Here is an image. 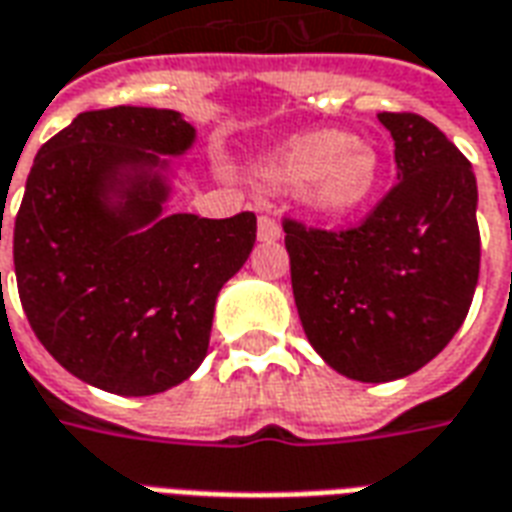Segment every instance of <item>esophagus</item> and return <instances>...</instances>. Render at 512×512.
Returning <instances> with one entry per match:
<instances>
[{
    "mask_svg": "<svg viewBox=\"0 0 512 512\" xmlns=\"http://www.w3.org/2000/svg\"><path fill=\"white\" fill-rule=\"evenodd\" d=\"M283 237V229L278 220L272 218V215H261L259 218V240L261 242H275Z\"/></svg>",
    "mask_w": 512,
    "mask_h": 512,
    "instance_id": "1",
    "label": "esophagus"
}]
</instances>
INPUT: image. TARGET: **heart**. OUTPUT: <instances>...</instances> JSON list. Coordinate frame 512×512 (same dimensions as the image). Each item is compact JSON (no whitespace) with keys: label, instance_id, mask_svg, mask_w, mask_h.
I'll list each match as a JSON object with an SVG mask.
<instances>
[{"label":"heart","instance_id":"obj_1","mask_svg":"<svg viewBox=\"0 0 512 512\" xmlns=\"http://www.w3.org/2000/svg\"><path fill=\"white\" fill-rule=\"evenodd\" d=\"M264 179L283 190H297L308 210L343 218L374 196L382 160L368 141L343 130H313L289 138L264 160Z\"/></svg>","mask_w":512,"mask_h":512}]
</instances>
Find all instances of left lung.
I'll return each instance as SVG.
<instances>
[{"instance_id":"left-lung-1","label":"left lung","mask_w":512,"mask_h":512,"mask_svg":"<svg viewBox=\"0 0 512 512\" xmlns=\"http://www.w3.org/2000/svg\"><path fill=\"white\" fill-rule=\"evenodd\" d=\"M398 185L354 229L286 218L302 330L322 360L357 382L420 371L464 324L477 272V182L461 149L420 114L382 111Z\"/></svg>"}]
</instances>
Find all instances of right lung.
<instances>
[{
	"instance_id": "1",
	"label": "right lung",
	"mask_w": 512,
	"mask_h": 512,
	"mask_svg": "<svg viewBox=\"0 0 512 512\" xmlns=\"http://www.w3.org/2000/svg\"><path fill=\"white\" fill-rule=\"evenodd\" d=\"M193 141L196 128L171 108L84 111L26 177L13 226L26 319L62 368L106 393L185 382L207 357L218 292L253 251V212L163 215V155Z\"/></svg>"
}]
</instances>
